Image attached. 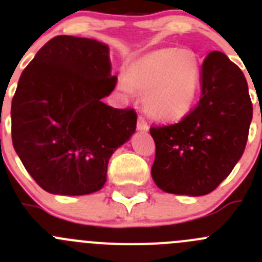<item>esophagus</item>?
<instances>
[{"label":"esophagus","mask_w":262,"mask_h":262,"mask_svg":"<svg viewBox=\"0 0 262 262\" xmlns=\"http://www.w3.org/2000/svg\"><path fill=\"white\" fill-rule=\"evenodd\" d=\"M137 129H138L140 132H147L148 130L147 122H146V120L143 119L142 116L138 117V121H137Z\"/></svg>","instance_id":"1"}]
</instances>
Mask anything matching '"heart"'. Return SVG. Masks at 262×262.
<instances>
[{"mask_svg":"<svg viewBox=\"0 0 262 262\" xmlns=\"http://www.w3.org/2000/svg\"><path fill=\"white\" fill-rule=\"evenodd\" d=\"M201 74V61L193 51L162 48L129 63L120 86L126 93L146 94V112L159 121L173 122L194 107Z\"/></svg>","mask_w":262,"mask_h":262,"instance_id":"obj_1","label":"heart"}]
</instances>
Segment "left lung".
Segmentation results:
<instances>
[{
    "mask_svg": "<svg viewBox=\"0 0 262 262\" xmlns=\"http://www.w3.org/2000/svg\"><path fill=\"white\" fill-rule=\"evenodd\" d=\"M201 99L180 122L152 126L157 152L151 176L172 194L213 192L242 158L253 108L242 70L222 52L202 63Z\"/></svg>",
    "mask_w": 262,
    "mask_h": 262,
    "instance_id": "8db88e82",
    "label": "left lung"
}]
</instances>
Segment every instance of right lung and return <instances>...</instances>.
Returning <instances> with one entry per match:
<instances>
[{
  "instance_id": "right-lung-1",
  "label": "right lung",
  "mask_w": 262,
  "mask_h": 262,
  "mask_svg": "<svg viewBox=\"0 0 262 262\" xmlns=\"http://www.w3.org/2000/svg\"><path fill=\"white\" fill-rule=\"evenodd\" d=\"M116 81L108 46L67 35L49 40L23 70L11 102L13 146L44 190L83 195L103 188L110 158L137 125L133 110L102 102Z\"/></svg>"
}]
</instances>
